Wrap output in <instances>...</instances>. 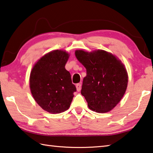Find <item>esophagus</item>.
Here are the masks:
<instances>
[{
	"label": "esophagus",
	"mask_w": 153,
	"mask_h": 153,
	"mask_svg": "<svg viewBox=\"0 0 153 153\" xmlns=\"http://www.w3.org/2000/svg\"><path fill=\"white\" fill-rule=\"evenodd\" d=\"M81 86H82V85H81L80 83H78V84H76V88H77V91H80Z\"/></svg>",
	"instance_id": "34e87169"
}]
</instances>
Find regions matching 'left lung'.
Segmentation results:
<instances>
[{
  "mask_svg": "<svg viewBox=\"0 0 153 153\" xmlns=\"http://www.w3.org/2000/svg\"><path fill=\"white\" fill-rule=\"evenodd\" d=\"M76 56L86 69L81 94L91 110L105 113L117 105L127 87L124 65L114 56L104 50L86 52L77 50Z\"/></svg>",
  "mask_w": 153,
  "mask_h": 153,
  "instance_id": "obj_1",
  "label": "left lung"
}]
</instances>
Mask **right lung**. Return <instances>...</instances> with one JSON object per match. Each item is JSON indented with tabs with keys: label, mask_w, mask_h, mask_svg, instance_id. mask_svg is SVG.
Wrapping results in <instances>:
<instances>
[{
	"label": "right lung",
	"mask_w": 153,
	"mask_h": 153,
	"mask_svg": "<svg viewBox=\"0 0 153 153\" xmlns=\"http://www.w3.org/2000/svg\"><path fill=\"white\" fill-rule=\"evenodd\" d=\"M69 54L54 50L41 59L33 67L30 88L35 100L43 110L59 114L69 108L76 87L65 69Z\"/></svg>",
	"instance_id": "add662e5"
}]
</instances>
